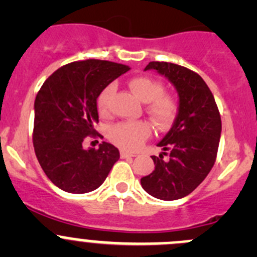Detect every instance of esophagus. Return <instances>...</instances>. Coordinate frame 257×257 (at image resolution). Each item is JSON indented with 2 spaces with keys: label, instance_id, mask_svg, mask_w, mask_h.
I'll list each match as a JSON object with an SVG mask.
<instances>
[{
  "label": "esophagus",
  "instance_id": "obj_1",
  "mask_svg": "<svg viewBox=\"0 0 257 257\" xmlns=\"http://www.w3.org/2000/svg\"><path fill=\"white\" fill-rule=\"evenodd\" d=\"M131 157H134V154H132V153H128V152H124V150H121L120 152V158H131Z\"/></svg>",
  "mask_w": 257,
  "mask_h": 257
}]
</instances>
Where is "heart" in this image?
<instances>
[{"label":"heart","mask_w":257,"mask_h":257,"mask_svg":"<svg viewBox=\"0 0 257 257\" xmlns=\"http://www.w3.org/2000/svg\"><path fill=\"white\" fill-rule=\"evenodd\" d=\"M129 88L141 100L147 102V112L159 128H167L174 121L178 113V102L174 95L164 92V85L158 79L147 76L134 77L129 80ZM114 84L103 88L97 98L100 114H108ZM152 134V126L145 120H125L115 124L109 131V139L124 150H136Z\"/></svg>","instance_id":"1"}]
</instances>
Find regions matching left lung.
<instances>
[{"instance_id": "left-lung-1", "label": "left lung", "mask_w": 257, "mask_h": 257, "mask_svg": "<svg viewBox=\"0 0 257 257\" xmlns=\"http://www.w3.org/2000/svg\"><path fill=\"white\" fill-rule=\"evenodd\" d=\"M147 69H155L175 85L179 113L173 128L158 144L163 154L152 157L155 169L141 183L154 198L177 200L195 190L214 167L221 118L211 90L196 72L159 61L149 62Z\"/></svg>"}]
</instances>
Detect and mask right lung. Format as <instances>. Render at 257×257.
I'll list each match as a JSON object with an SVG mask.
<instances>
[{"instance_id": "right-lung-1", "label": "right lung", "mask_w": 257, "mask_h": 257, "mask_svg": "<svg viewBox=\"0 0 257 257\" xmlns=\"http://www.w3.org/2000/svg\"><path fill=\"white\" fill-rule=\"evenodd\" d=\"M129 71L125 64L85 59L64 64L51 74L35 100L32 141L47 178L62 190L84 194L99 188L119 159V150L103 142L83 149L85 137H100L97 98L103 88Z\"/></svg>"}]
</instances>
